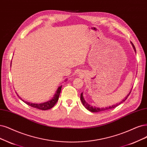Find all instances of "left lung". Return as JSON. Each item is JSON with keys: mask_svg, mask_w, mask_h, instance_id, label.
Wrapping results in <instances>:
<instances>
[{"mask_svg": "<svg viewBox=\"0 0 147 147\" xmlns=\"http://www.w3.org/2000/svg\"><path fill=\"white\" fill-rule=\"evenodd\" d=\"M131 45L133 47V49L135 51V53H136V48L134 46V45L133 44V43H131ZM130 93H131V91H130V92L129 93V94L127 95V96H126V97H125V99H123L122 100V101H121L120 103H117V104H116L115 105H111V106H110V107H105V108H99V107H93L91 106V105L88 104L87 102H86L84 98V96H83V93H81L80 94V100L81 102H82L83 105L85 107V108H86L88 111L92 112V113H97V112H100V111H105V110H110V109H112V108H114L116 107L117 106H118L119 105H120L121 103H122L123 102L125 101V100L127 99V97H128V96L129 95Z\"/></svg>", "mask_w": 147, "mask_h": 147, "instance_id": "obj_1", "label": "left lung"}]
</instances>
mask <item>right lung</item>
Masks as SVG:
<instances>
[{"instance_id": "obj_1", "label": "right lung", "mask_w": 147, "mask_h": 147, "mask_svg": "<svg viewBox=\"0 0 147 147\" xmlns=\"http://www.w3.org/2000/svg\"><path fill=\"white\" fill-rule=\"evenodd\" d=\"M66 80L67 79H65V80ZM62 86V85H61L59 86L55 94L54 95V97L51 100H48L45 102L40 103V104H36V103H31V102H28L26 101H24V100L22 99L21 97H20L19 96V95H18V96H19V97L24 102H25V104L31 106V107L35 108H37V109L41 110H49V109H50V108H53L54 106V105L56 104V102H57V100L59 99L60 93H61Z\"/></svg>"}]
</instances>
